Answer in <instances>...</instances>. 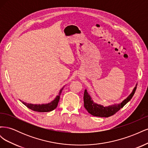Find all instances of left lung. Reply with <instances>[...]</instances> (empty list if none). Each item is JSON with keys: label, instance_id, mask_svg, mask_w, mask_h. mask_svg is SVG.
Instances as JSON below:
<instances>
[{"label": "left lung", "instance_id": "1", "mask_svg": "<svg viewBox=\"0 0 148 148\" xmlns=\"http://www.w3.org/2000/svg\"><path fill=\"white\" fill-rule=\"evenodd\" d=\"M136 86L137 84H136V86L134 88L132 92L127 97V99L123 100L120 104H115L107 107H104V106L97 104L96 103L94 102V101L91 99V97L87 92V90L85 89L83 96L84 108L87 110L89 114L93 116L101 117H110V116L114 115L116 112H117L121 108H122L127 102L131 100L135 92Z\"/></svg>", "mask_w": 148, "mask_h": 148}]
</instances>
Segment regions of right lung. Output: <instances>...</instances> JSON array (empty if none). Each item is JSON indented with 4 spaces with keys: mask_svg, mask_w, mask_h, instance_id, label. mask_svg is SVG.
I'll return each mask as SVG.
<instances>
[{
    "mask_svg": "<svg viewBox=\"0 0 148 148\" xmlns=\"http://www.w3.org/2000/svg\"><path fill=\"white\" fill-rule=\"evenodd\" d=\"M63 89L64 88H62L60 89L59 95L56 96L54 100H53L50 103H48V104H28V103H26L24 102H22V103H23L25 106H26L29 109L36 112H47L52 111L53 110H54L57 107L58 103H59V101L60 99V96L61 95L62 90H63Z\"/></svg>",
    "mask_w": 148,
    "mask_h": 148,
    "instance_id": "add662e5",
    "label": "right lung"
}]
</instances>
